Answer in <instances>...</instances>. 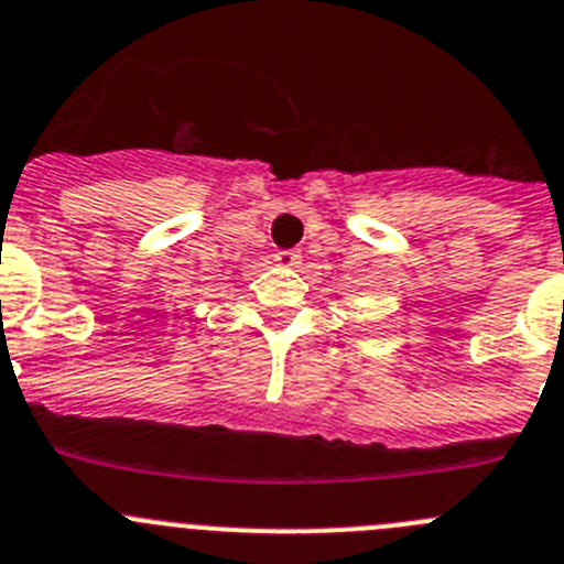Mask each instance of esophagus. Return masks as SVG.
I'll return each instance as SVG.
<instances>
[{
  "label": "esophagus",
  "mask_w": 564,
  "mask_h": 564,
  "mask_svg": "<svg viewBox=\"0 0 564 564\" xmlns=\"http://www.w3.org/2000/svg\"><path fill=\"white\" fill-rule=\"evenodd\" d=\"M275 261L281 267H294L300 264V250H278L275 252Z\"/></svg>",
  "instance_id": "obj_1"
}]
</instances>
